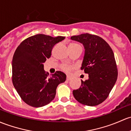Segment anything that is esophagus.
Masks as SVG:
<instances>
[{
	"mask_svg": "<svg viewBox=\"0 0 131 131\" xmlns=\"http://www.w3.org/2000/svg\"><path fill=\"white\" fill-rule=\"evenodd\" d=\"M71 80V77H70V76H67V80H68V81H70V80Z\"/></svg>",
	"mask_w": 131,
	"mask_h": 131,
	"instance_id": "esophagus-1",
	"label": "esophagus"
}]
</instances>
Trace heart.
I'll return each instance as SVG.
<instances>
[{
    "instance_id": "b5f03b06",
    "label": "heart",
    "mask_w": 131,
    "mask_h": 131,
    "mask_svg": "<svg viewBox=\"0 0 131 131\" xmlns=\"http://www.w3.org/2000/svg\"><path fill=\"white\" fill-rule=\"evenodd\" d=\"M69 46H80L77 43H71L70 44ZM73 68V67L72 66L68 65V64H63L61 65V69L62 70H63L64 71H65V72H70V71L72 70Z\"/></svg>"
}]
</instances>
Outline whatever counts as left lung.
Masks as SVG:
<instances>
[{"mask_svg": "<svg viewBox=\"0 0 131 131\" xmlns=\"http://www.w3.org/2000/svg\"><path fill=\"white\" fill-rule=\"evenodd\" d=\"M85 48L81 70L89 74V79L82 80L80 88L73 91L75 99L81 104L95 106L108 97L117 81L118 71L114 52L100 36L89 33L71 37Z\"/></svg>", "mask_w": 131, "mask_h": 131, "instance_id": "8db88e82", "label": "left lung"}]
</instances>
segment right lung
<instances>
[{
    "label": "right lung",
    "mask_w": 131,
    "mask_h": 131,
    "mask_svg": "<svg viewBox=\"0 0 131 131\" xmlns=\"http://www.w3.org/2000/svg\"><path fill=\"white\" fill-rule=\"evenodd\" d=\"M64 38L36 34L24 39L16 49L12 58V83L27 105L41 107L49 104L54 99L58 85L65 82L64 73L57 71L49 77L43 65L54 45Z\"/></svg>",
    "instance_id": "right-lung-1"
}]
</instances>
